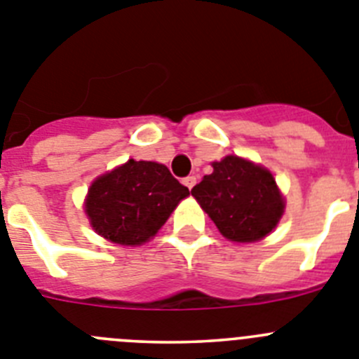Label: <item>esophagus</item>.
<instances>
[{
	"label": "esophagus",
	"instance_id": "esophagus-1",
	"mask_svg": "<svg viewBox=\"0 0 359 359\" xmlns=\"http://www.w3.org/2000/svg\"><path fill=\"white\" fill-rule=\"evenodd\" d=\"M182 182H184V186L187 187V189H191V187L196 184V177L195 175H187L186 179L182 180Z\"/></svg>",
	"mask_w": 359,
	"mask_h": 359
}]
</instances>
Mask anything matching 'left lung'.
I'll use <instances>...</instances> for the list:
<instances>
[{
  "mask_svg": "<svg viewBox=\"0 0 359 359\" xmlns=\"http://www.w3.org/2000/svg\"><path fill=\"white\" fill-rule=\"evenodd\" d=\"M218 231L232 241H257L272 232L284 211V200L272 173L240 157L212 163L211 175L191 189Z\"/></svg>",
  "mask_w": 359,
  "mask_h": 359,
  "instance_id": "obj_1",
  "label": "left lung"
}]
</instances>
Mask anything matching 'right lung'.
I'll list each match as a JSON object with an SVG mask.
<instances>
[{"mask_svg": "<svg viewBox=\"0 0 359 359\" xmlns=\"http://www.w3.org/2000/svg\"><path fill=\"white\" fill-rule=\"evenodd\" d=\"M189 189L164 164L130 159L93 182L86 212L100 236L141 245L164 225Z\"/></svg>", "mask_w": 359, "mask_h": 359, "instance_id": "1", "label": "right lung"}]
</instances>
